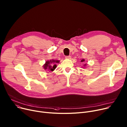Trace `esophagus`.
Masks as SVG:
<instances>
[{
	"label": "esophagus",
	"instance_id": "34e87169",
	"mask_svg": "<svg viewBox=\"0 0 127 127\" xmlns=\"http://www.w3.org/2000/svg\"><path fill=\"white\" fill-rule=\"evenodd\" d=\"M65 58H66V59H70V58H71V56L70 55H69V56H66L65 57Z\"/></svg>",
	"mask_w": 127,
	"mask_h": 127
}]
</instances>
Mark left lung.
<instances>
[{
    "label": "left lung",
    "instance_id": "1",
    "mask_svg": "<svg viewBox=\"0 0 127 127\" xmlns=\"http://www.w3.org/2000/svg\"><path fill=\"white\" fill-rule=\"evenodd\" d=\"M84 61H85V60H84V59H83V60H82L81 61V62H84ZM84 65V66H85V65H86V64H85Z\"/></svg>",
    "mask_w": 127,
    "mask_h": 127
}]
</instances>
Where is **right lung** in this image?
Masks as SVG:
<instances>
[{
    "mask_svg": "<svg viewBox=\"0 0 127 127\" xmlns=\"http://www.w3.org/2000/svg\"><path fill=\"white\" fill-rule=\"evenodd\" d=\"M59 63L60 61L58 60H52L50 61H48L43 65V67L45 70H48L49 72L53 71L57 66L56 64H58Z\"/></svg>",
    "mask_w": 127,
    "mask_h": 127,
    "instance_id": "obj_1",
    "label": "right lung"
}]
</instances>
